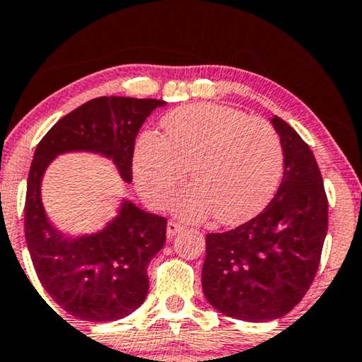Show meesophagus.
I'll use <instances>...</instances> for the list:
<instances>
[{"instance_id": "obj_1", "label": "esophagus", "mask_w": 362, "mask_h": 362, "mask_svg": "<svg viewBox=\"0 0 362 362\" xmlns=\"http://www.w3.org/2000/svg\"><path fill=\"white\" fill-rule=\"evenodd\" d=\"M182 229H184V226L178 224L177 221H168V224H167V238L172 239L173 236H177V233H180Z\"/></svg>"}]
</instances>
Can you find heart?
<instances>
[{
    "label": "heart",
    "instance_id": "heart-1",
    "mask_svg": "<svg viewBox=\"0 0 362 362\" xmlns=\"http://www.w3.org/2000/svg\"><path fill=\"white\" fill-rule=\"evenodd\" d=\"M163 136L146 132L133 153V175L151 206L162 207L177 187L178 216L200 221L216 216L239 224L268 206L280 187L285 155L276 129L261 117L214 103L177 107L163 116Z\"/></svg>",
    "mask_w": 362,
    "mask_h": 362
}]
</instances>
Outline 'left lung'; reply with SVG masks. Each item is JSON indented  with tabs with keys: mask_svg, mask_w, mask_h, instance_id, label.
I'll return each instance as SVG.
<instances>
[{
	"mask_svg": "<svg viewBox=\"0 0 362 362\" xmlns=\"http://www.w3.org/2000/svg\"><path fill=\"white\" fill-rule=\"evenodd\" d=\"M285 168L263 212L226 233L206 236L202 290L233 319H280L310 288L327 234V195L312 150L288 123L273 116Z\"/></svg>",
	"mask_w": 362,
	"mask_h": 362,
	"instance_id": "obj_1",
	"label": "left lung"
}]
</instances>
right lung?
I'll return each mask as SVG.
<instances>
[{
	"label": "right lung",
	"instance_id": "add662e5",
	"mask_svg": "<svg viewBox=\"0 0 362 362\" xmlns=\"http://www.w3.org/2000/svg\"><path fill=\"white\" fill-rule=\"evenodd\" d=\"M158 99L95 98L49 129L35 150L25 200V239L42 286L65 312L89 322H112L136 310L148 293L146 267L162 250L167 219L121 202L101 230L67 236L49 223L42 204L43 173L55 156L89 151L112 160L133 180L134 139Z\"/></svg>",
	"mask_w": 362,
	"mask_h": 362
}]
</instances>
